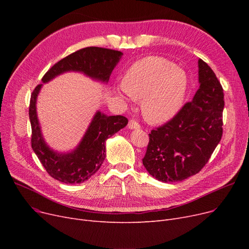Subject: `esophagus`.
<instances>
[{"label":"esophagus","instance_id":"obj_1","mask_svg":"<svg viewBox=\"0 0 249 249\" xmlns=\"http://www.w3.org/2000/svg\"><path fill=\"white\" fill-rule=\"evenodd\" d=\"M128 128L129 129H139L140 128V125L138 122H136L135 120H130L129 123H128Z\"/></svg>","mask_w":249,"mask_h":249}]
</instances>
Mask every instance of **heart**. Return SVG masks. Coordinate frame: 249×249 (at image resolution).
Wrapping results in <instances>:
<instances>
[{
  "mask_svg": "<svg viewBox=\"0 0 249 249\" xmlns=\"http://www.w3.org/2000/svg\"><path fill=\"white\" fill-rule=\"evenodd\" d=\"M188 76L175 63L159 56L135 62L117 88L118 93L141 100L143 117L151 124L165 123L179 112L188 91Z\"/></svg>",
  "mask_w": 249,
  "mask_h": 249,
  "instance_id": "b5f03b06",
  "label": "heart"
}]
</instances>
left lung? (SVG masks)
<instances>
[{"mask_svg":"<svg viewBox=\"0 0 249 249\" xmlns=\"http://www.w3.org/2000/svg\"><path fill=\"white\" fill-rule=\"evenodd\" d=\"M200 88L193 100L164 125L151 130L142 162L163 182L198 174L211 158L223 133V88L212 69L198 61Z\"/></svg>","mask_w":249,"mask_h":249,"instance_id":"left-lung-1","label":"left lung"}]
</instances>
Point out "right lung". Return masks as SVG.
<instances>
[{
  "label": "right lung",
  "instance_id": "obj_1",
  "mask_svg": "<svg viewBox=\"0 0 249 249\" xmlns=\"http://www.w3.org/2000/svg\"><path fill=\"white\" fill-rule=\"evenodd\" d=\"M122 55V52L118 50L95 46L86 47L56 62L43 75L42 82L48 83L67 71H78L93 80L108 83ZM41 87L42 84L34 89L30 99L32 149L50 177L64 184H81L98 172L106 158V140L124 128L128 119L121 115L107 116L98 111L76 148L68 153H59L46 144L39 125L36 101Z\"/></svg>",
  "mask_w": 249,
  "mask_h": 249
}]
</instances>
